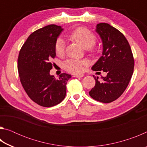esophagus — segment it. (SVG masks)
<instances>
[{
	"label": "esophagus",
	"instance_id": "obj_1",
	"mask_svg": "<svg viewBox=\"0 0 147 147\" xmlns=\"http://www.w3.org/2000/svg\"><path fill=\"white\" fill-rule=\"evenodd\" d=\"M84 76V74H74L73 75L74 78H82V77H83Z\"/></svg>",
	"mask_w": 147,
	"mask_h": 147
}]
</instances>
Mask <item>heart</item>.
I'll list each match as a JSON object with an SVG mask.
<instances>
[{
	"instance_id": "heart-1",
	"label": "heart",
	"mask_w": 147,
	"mask_h": 147,
	"mask_svg": "<svg viewBox=\"0 0 147 147\" xmlns=\"http://www.w3.org/2000/svg\"><path fill=\"white\" fill-rule=\"evenodd\" d=\"M69 39L79 43L84 49L89 51H93V45L95 43L96 38L93 32L85 27L80 26L74 29L68 35ZM65 49V43L62 38L56 39L54 45V50L57 56H63ZM88 65V62L85 60L71 59L64 63V68L71 73L78 74L82 73L84 67Z\"/></svg>"
}]
</instances>
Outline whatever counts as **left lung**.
Returning a JSON list of instances; mask_svg holds the SVG:
<instances>
[{
  "label": "left lung",
  "mask_w": 147,
  "mask_h": 147,
  "mask_svg": "<svg viewBox=\"0 0 147 147\" xmlns=\"http://www.w3.org/2000/svg\"><path fill=\"white\" fill-rule=\"evenodd\" d=\"M96 32L102 41L103 52L92 69L106 72L107 76H102V82L93 76L95 86L89 94L94 100L109 103L117 99L127 88L133 74L134 58L128 40L117 29L102 23L96 25Z\"/></svg>",
  "instance_id": "obj_1"
}]
</instances>
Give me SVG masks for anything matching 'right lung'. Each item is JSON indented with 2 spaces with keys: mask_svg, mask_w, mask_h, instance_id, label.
Wrapping results in <instances>:
<instances>
[{
  "mask_svg": "<svg viewBox=\"0 0 147 147\" xmlns=\"http://www.w3.org/2000/svg\"><path fill=\"white\" fill-rule=\"evenodd\" d=\"M63 29L50 24L30 35L19 51L17 69L22 86L34 102L43 107L56 106L63 100L70 74L58 79L50 74L56 56L54 45Z\"/></svg>",
  "mask_w": 147,
  "mask_h": 147,
  "instance_id": "1",
  "label": "right lung"
}]
</instances>
